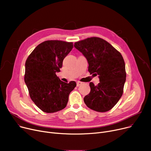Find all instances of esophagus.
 <instances>
[{
  "instance_id": "esophagus-1",
  "label": "esophagus",
  "mask_w": 151,
  "mask_h": 151,
  "mask_svg": "<svg viewBox=\"0 0 151 151\" xmlns=\"http://www.w3.org/2000/svg\"><path fill=\"white\" fill-rule=\"evenodd\" d=\"M82 84H83V83H82V82L78 81V82L76 83V86H77V87H79L80 86H81Z\"/></svg>"
}]
</instances>
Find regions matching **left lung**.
<instances>
[{
	"label": "left lung",
	"mask_w": 151,
	"mask_h": 151,
	"mask_svg": "<svg viewBox=\"0 0 151 151\" xmlns=\"http://www.w3.org/2000/svg\"><path fill=\"white\" fill-rule=\"evenodd\" d=\"M89 63L90 74L98 75L100 83H90L91 92L84 98L88 108L98 112L113 108L122 96L126 80L125 65L121 54L105 40L91 37L74 44Z\"/></svg>",
	"instance_id": "obj_1"
}]
</instances>
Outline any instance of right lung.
<instances>
[{
    "instance_id": "1",
    "label": "right lung",
    "mask_w": 151,
    "mask_h": 151,
    "mask_svg": "<svg viewBox=\"0 0 151 151\" xmlns=\"http://www.w3.org/2000/svg\"><path fill=\"white\" fill-rule=\"evenodd\" d=\"M73 43L47 40L38 45L25 63L24 81L30 97L43 111L52 113L65 108L75 81H62L59 72L63 60L71 51Z\"/></svg>"
}]
</instances>
